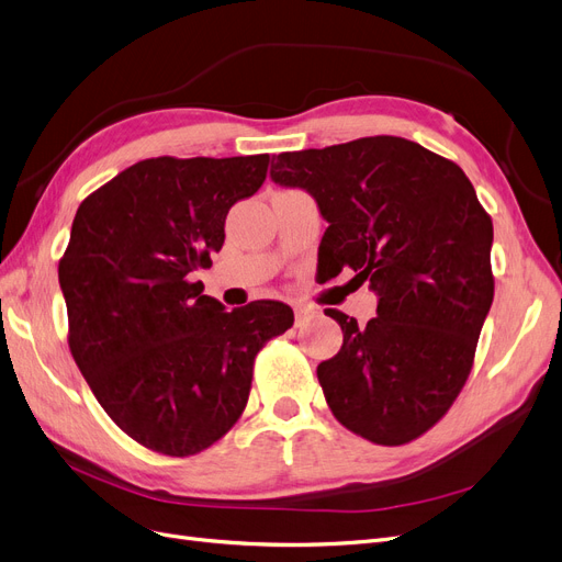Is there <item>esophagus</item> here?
Segmentation results:
<instances>
[{
	"label": "esophagus",
	"mask_w": 562,
	"mask_h": 562,
	"mask_svg": "<svg viewBox=\"0 0 562 562\" xmlns=\"http://www.w3.org/2000/svg\"><path fill=\"white\" fill-rule=\"evenodd\" d=\"M317 310L307 303H294V317H296V326H303L310 317H315Z\"/></svg>",
	"instance_id": "obj_1"
}]
</instances>
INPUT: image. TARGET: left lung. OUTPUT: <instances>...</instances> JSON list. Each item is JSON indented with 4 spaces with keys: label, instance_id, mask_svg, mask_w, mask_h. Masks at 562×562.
I'll use <instances>...</instances> for the list:
<instances>
[{
    "label": "left lung",
    "instance_id": "obj_1",
    "mask_svg": "<svg viewBox=\"0 0 562 562\" xmlns=\"http://www.w3.org/2000/svg\"><path fill=\"white\" fill-rule=\"evenodd\" d=\"M270 178L315 196L324 278L351 268L380 296L366 326L324 310L342 328L338 355L317 366L330 412L375 445L417 440L474 363L495 289L491 215L459 164L401 136L280 153Z\"/></svg>",
    "mask_w": 562,
    "mask_h": 562
}]
</instances>
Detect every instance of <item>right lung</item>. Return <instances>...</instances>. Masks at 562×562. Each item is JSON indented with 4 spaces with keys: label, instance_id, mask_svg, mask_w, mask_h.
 <instances>
[{
    "label": "right lung",
    "instance_id": "1",
    "mask_svg": "<svg viewBox=\"0 0 562 562\" xmlns=\"http://www.w3.org/2000/svg\"><path fill=\"white\" fill-rule=\"evenodd\" d=\"M268 161L143 159L78 205L57 268L69 349L99 405L145 449L184 459L224 438L247 405L259 349L294 324L278 301L226 313L192 280Z\"/></svg>",
    "mask_w": 562,
    "mask_h": 562
}]
</instances>
